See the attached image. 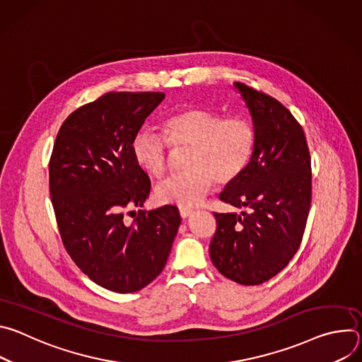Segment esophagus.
<instances>
[{
	"mask_svg": "<svg viewBox=\"0 0 362 362\" xmlns=\"http://www.w3.org/2000/svg\"><path fill=\"white\" fill-rule=\"evenodd\" d=\"M192 209L190 208H179V214H180V216L183 218V219H186L187 216H190L192 215Z\"/></svg>",
	"mask_w": 362,
	"mask_h": 362,
	"instance_id": "1",
	"label": "esophagus"
}]
</instances>
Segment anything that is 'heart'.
<instances>
[{"instance_id":"obj_1","label":"heart","mask_w":362,"mask_h":362,"mask_svg":"<svg viewBox=\"0 0 362 362\" xmlns=\"http://www.w3.org/2000/svg\"><path fill=\"white\" fill-rule=\"evenodd\" d=\"M162 132L140 129L132 141L136 165L153 177H162L170 162V145L187 148L185 165L189 169L158 186L163 203L189 208L209 193L214 183L228 185L247 168L256 143L253 124L240 116L189 107L170 115Z\"/></svg>"}]
</instances>
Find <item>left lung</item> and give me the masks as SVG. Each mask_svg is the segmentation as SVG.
<instances>
[{"instance_id": "1", "label": "left lung", "mask_w": 362, "mask_h": 362, "mask_svg": "<svg viewBox=\"0 0 362 362\" xmlns=\"http://www.w3.org/2000/svg\"><path fill=\"white\" fill-rule=\"evenodd\" d=\"M256 133L245 172L221 193L238 214H215L209 253L216 269L240 285H259L279 274L299 249L311 208V156L300 124L281 103L235 83Z\"/></svg>"}]
</instances>
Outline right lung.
Here are the masks:
<instances>
[{"label": "right lung", "instance_id": "1", "mask_svg": "<svg viewBox=\"0 0 362 362\" xmlns=\"http://www.w3.org/2000/svg\"><path fill=\"white\" fill-rule=\"evenodd\" d=\"M163 98L113 91L81 106L60 127L48 165L66 250L93 282L119 293L140 291L160 275L182 221L172 204L124 219L150 193L132 141Z\"/></svg>", "mask_w": 362, "mask_h": 362}]
</instances>
